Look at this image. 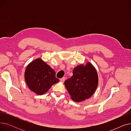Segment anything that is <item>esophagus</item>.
I'll return each mask as SVG.
<instances>
[{"mask_svg": "<svg viewBox=\"0 0 131 131\" xmlns=\"http://www.w3.org/2000/svg\"><path fill=\"white\" fill-rule=\"evenodd\" d=\"M65 77H63V78H62L61 79H60V81L61 82H64V81H65Z\"/></svg>", "mask_w": 131, "mask_h": 131, "instance_id": "1", "label": "esophagus"}]
</instances>
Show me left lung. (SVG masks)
<instances>
[{
  "label": "left lung",
  "mask_w": 131,
  "mask_h": 131,
  "mask_svg": "<svg viewBox=\"0 0 131 131\" xmlns=\"http://www.w3.org/2000/svg\"><path fill=\"white\" fill-rule=\"evenodd\" d=\"M64 84L73 101H84L92 95L98 86L97 72L90 63L77 66L74 68L73 76Z\"/></svg>",
  "instance_id": "1"
}]
</instances>
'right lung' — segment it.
<instances>
[{
	"label": "right lung",
	"instance_id": "obj_1",
	"mask_svg": "<svg viewBox=\"0 0 131 131\" xmlns=\"http://www.w3.org/2000/svg\"><path fill=\"white\" fill-rule=\"evenodd\" d=\"M24 78L27 86L39 95L44 94L59 81L56 78L54 71L40 58L35 59L27 66Z\"/></svg>",
	"mask_w": 131,
	"mask_h": 131
}]
</instances>
